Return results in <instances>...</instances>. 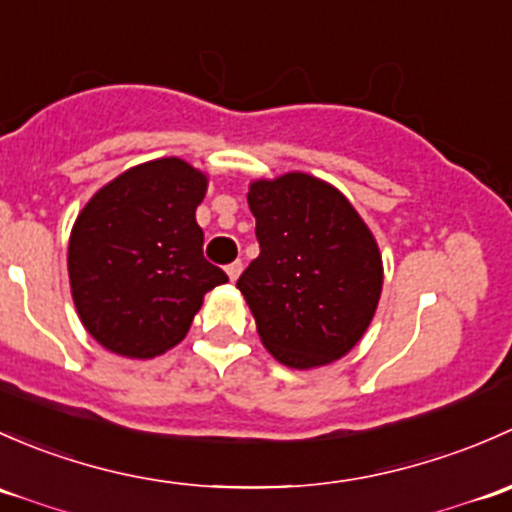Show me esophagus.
Wrapping results in <instances>:
<instances>
[{"instance_id": "esophagus-1", "label": "esophagus", "mask_w": 512, "mask_h": 512, "mask_svg": "<svg viewBox=\"0 0 512 512\" xmlns=\"http://www.w3.org/2000/svg\"><path fill=\"white\" fill-rule=\"evenodd\" d=\"M241 268H244V263H241V261H234V263H229V266H226V276H229V281H236V278H239Z\"/></svg>"}]
</instances>
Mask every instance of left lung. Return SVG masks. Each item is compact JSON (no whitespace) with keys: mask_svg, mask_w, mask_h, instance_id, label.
<instances>
[{"mask_svg":"<svg viewBox=\"0 0 512 512\" xmlns=\"http://www.w3.org/2000/svg\"><path fill=\"white\" fill-rule=\"evenodd\" d=\"M261 254L236 288L266 350L295 370L340 360L365 335L382 256L350 202L323 179L291 172L249 189Z\"/></svg>","mask_w":512,"mask_h":512,"instance_id":"8db88e82","label":"left lung"}]
</instances>
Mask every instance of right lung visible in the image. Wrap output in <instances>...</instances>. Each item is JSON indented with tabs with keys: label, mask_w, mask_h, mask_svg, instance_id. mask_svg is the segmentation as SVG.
<instances>
[{
	"label": "right lung",
	"mask_w": 512,
	"mask_h": 512,
	"mask_svg": "<svg viewBox=\"0 0 512 512\" xmlns=\"http://www.w3.org/2000/svg\"><path fill=\"white\" fill-rule=\"evenodd\" d=\"M207 177L179 157L115 177L83 207L68 241L81 323L103 347L150 360L175 347L226 273L204 258L197 207Z\"/></svg>",
	"instance_id": "obj_1"
}]
</instances>
